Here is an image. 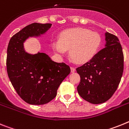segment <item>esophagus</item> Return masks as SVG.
Instances as JSON below:
<instances>
[{"label": "esophagus", "instance_id": "esophagus-1", "mask_svg": "<svg viewBox=\"0 0 129 129\" xmlns=\"http://www.w3.org/2000/svg\"><path fill=\"white\" fill-rule=\"evenodd\" d=\"M71 73H75V71H76L75 68L71 67Z\"/></svg>", "mask_w": 129, "mask_h": 129}]
</instances>
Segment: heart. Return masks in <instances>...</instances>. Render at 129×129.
Here are the masks:
<instances>
[{
	"label": "heart",
	"mask_w": 129,
	"mask_h": 129,
	"mask_svg": "<svg viewBox=\"0 0 129 129\" xmlns=\"http://www.w3.org/2000/svg\"><path fill=\"white\" fill-rule=\"evenodd\" d=\"M102 38L97 32L82 28L69 29L60 34L59 40L53 39L51 47L58 56H64L69 50V56L77 63L83 64L91 61L101 48Z\"/></svg>",
	"instance_id": "obj_1"
}]
</instances>
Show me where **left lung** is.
Returning <instances> with one entry per match:
<instances>
[{
    "instance_id": "obj_1",
    "label": "left lung",
    "mask_w": 129,
    "mask_h": 129,
    "mask_svg": "<svg viewBox=\"0 0 129 129\" xmlns=\"http://www.w3.org/2000/svg\"><path fill=\"white\" fill-rule=\"evenodd\" d=\"M105 36V48L76 69L80 77L78 94L94 105L103 103L113 95L123 72V54L118 38L107 32Z\"/></svg>"
}]
</instances>
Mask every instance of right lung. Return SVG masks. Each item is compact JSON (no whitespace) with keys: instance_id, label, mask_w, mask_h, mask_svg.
Instances as JSON below:
<instances>
[{"instance_id":"obj_1","label":"right lung","mask_w":129,"mask_h":129,"mask_svg":"<svg viewBox=\"0 0 129 129\" xmlns=\"http://www.w3.org/2000/svg\"><path fill=\"white\" fill-rule=\"evenodd\" d=\"M51 26L50 23L29 24L12 36L8 46L6 67L10 80L21 98L30 105H44L52 101L71 72L69 66L54 61L47 54L26 52V41L41 38Z\"/></svg>"}]
</instances>
